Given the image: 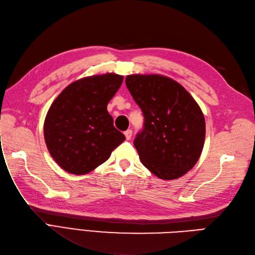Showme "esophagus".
I'll list each match as a JSON object with an SVG mask.
<instances>
[{"label": "esophagus", "instance_id": "1", "mask_svg": "<svg viewBox=\"0 0 255 255\" xmlns=\"http://www.w3.org/2000/svg\"><path fill=\"white\" fill-rule=\"evenodd\" d=\"M124 134H125V136H126L127 139H130V138H131V135H132V130H131V129L126 130L125 132H124Z\"/></svg>", "mask_w": 255, "mask_h": 255}]
</instances>
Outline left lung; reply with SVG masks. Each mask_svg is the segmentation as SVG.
<instances>
[{
  "label": "left lung",
  "mask_w": 255,
  "mask_h": 255,
  "mask_svg": "<svg viewBox=\"0 0 255 255\" xmlns=\"http://www.w3.org/2000/svg\"><path fill=\"white\" fill-rule=\"evenodd\" d=\"M126 86L144 114V128L134 146L143 165L163 180H174L199 160L205 121L186 90L159 74H131Z\"/></svg>",
  "instance_id": "8db88e82"
}]
</instances>
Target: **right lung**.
<instances>
[{
  "mask_svg": "<svg viewBox=\"0 0 255 255\" xmlns=\"http://www.w3.org/2000/svg\"><path fill=\"white\" fill-rule=\"evenodd\" d=\"M123 79L116 73L80 78L51 105L44 120V139L52 158L65 171L88 174L125 141L107 110Z\"/></svg>",
  "mask_w": 255,
  "mask_h": 255,
  "instance_id": "right-lung-1",
  "label": "right lung"
}]
</instances>
